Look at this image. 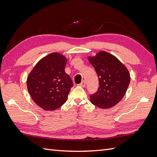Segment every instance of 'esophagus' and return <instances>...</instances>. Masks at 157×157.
<instances>
[{"label": "esophagus", "mask_w": 157, "mask_h": 157, "mask_svg": "<svg viewBox=\"0 0 157 157\" xmlns=\"http://www.w3.org/2000/svg\"><path fill=\"white\" fill-rule=\"evenodd\" d=\"M80 86H82V87H85V86H86V82L84 81V80H83V81H82L80 83Z\"/></svg>", "instance_id": "34e87169"}]
</instances>
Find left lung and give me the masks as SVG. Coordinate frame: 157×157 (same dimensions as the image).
<instances>
[{"instance_id": "1", "label": "left lung", "mask_w": 157, "mask_h": 157, "mask_svg": "<svg viewBox=\"0 0 157 157\" xmlns=\"http://www.w3.org/2000/svg\"><path fill=\"white\" fill-rule=\"evenodd\" d=\"M88 60L96 71L99 80L97 92L90 96L93 105L108 109L115 106L126 94L130 82L125 66L114 56L101 51Z\"/></svg>"}]
</instances>
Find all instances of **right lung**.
<instances>
[{
    "label": "right lung",
    "mask_w": 157,
    "mask_h": 157,
    "mask_svg": "<svg viewBox=\"0 0 157 157\" xmlns=\"http://www.w3.org/2000/svg\"><path fill=\"white\" fill-rule=\"evenodd\" d=\"M67 59L52 53L40 59L27 80L28 92L36 104L46 111H52L65 103L73 84L65 72Z\"/></svg>",
    "instance_id": "add662e5"
}]
</instances>
